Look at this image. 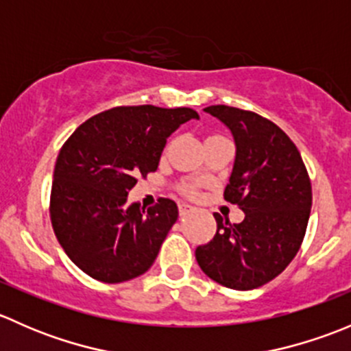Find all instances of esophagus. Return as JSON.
I'll return each mask as SVG.
<instances>
[{"label": "esophagus", "mask_w": 351, "mask_h": 351, "mask_svg": "<svg viewBox=\"0 0 351 351\" xmlns=\"http://www.w3.org/2000/svg\"><path fill=\"white\" fill-rule=\"evenodd\" d=\"M178 208H180V214H182V215L190 214V212L193 210L192 205H189V204H180V205H178Z\"/></svg>", "instance_id": "34e87169"}]
</instances>
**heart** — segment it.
<instances>
[{
  "instance_id": "1",
  "label": "heart",
  "mask_w": 351,
  "mask_h": 351,
  "mask_svg": "<svg viewBox=\"0 0 351 351\" xmlns=\"http://www.w3.org/2000/svg\"><path fill=\"white\" fill-rule=\"evenodd\" d=\"M185 192H189V193H193V192H195V189H193L192 185H186V186H185Z\"/></svg>"
}]
</instances>
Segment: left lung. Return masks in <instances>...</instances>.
Returning <instances> with one entry per match:
<instances>
[{"instance_id": "8db88e82", "label": "left lung", "mask_w": 351, "mask_h": 351, "mask_svg": "<svg viewBox=\"0 0 351 351\" xmlns=\"http://www.w3.org/2000/svg\"><path fill=\"white\" fill-rule=\"evenodd\" d=\"M229 127L236 159L224 198L244 212L239 224L214 214L217 232L195 250L198 267L217 284L251 290L282 274L299 251L313 189L299 149L271 120L228 105L204 108Z\"/></svg>"}]
</instances>
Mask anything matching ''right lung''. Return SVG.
<instances>
[{
  "label": "right lung",
  "mask_w": 351,
  "mask_h": 351,
  "mask_svg": "<svg viewBox=\"0 0 351 351\" xmlns=\"http://www.w3.org/2000/svg\"><path fill=\"white\" fill-rule=\"evenodd\" d=\"M192 108L115 107L81 123L61 147L51 190V222L77 268L105 284L132 280L154 263L178 219L169 198L146 210L127 204L137 178L156 171L166 139Z\"/></svg>",
  "instance_id": "obj_1"
}]
</instances>
